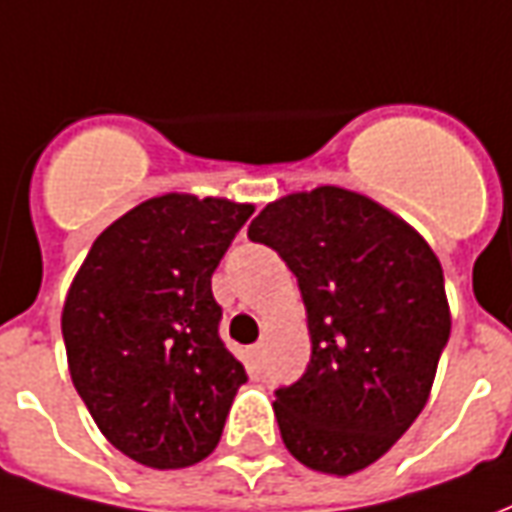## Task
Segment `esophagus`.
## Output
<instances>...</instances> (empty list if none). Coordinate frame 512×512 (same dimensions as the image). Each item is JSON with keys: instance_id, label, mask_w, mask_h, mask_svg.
Segmentation results:
<instances>
[{"instance_id": "1", "label": "esophagus", "mask_w": 512, "mask_h": 512, "mask_svg": "<svg viewBox=\"0 0 512 512\" xmlns=\"http://www.w3.org/2000/svg\"><path fill=\"white\" fill-rule=\"evenodd\" d=\"M249 359H252V365H260V359H263V343H255L249 348Z\"/></svg>"}]
</instances>
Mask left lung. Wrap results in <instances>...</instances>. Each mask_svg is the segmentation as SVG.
Masks as SVG:
<instances>
[{"label":"left lung","mask_w":512,"mask_h":512,"mask_svg":"<svg viewBox=\"0 0 512 512\" xmlns=\"http://www.w3.org/2000/svg\"><path fill=\"white\" fill-rule=\"evenodd\" d=\"M249 238L288 263L307 307L310 365L274 392L282 441L315 472H359L428 403L450 340L439 257L400 216L340 186L268 202Z\"/></svg>","instance_id":"1"}]
</instances>
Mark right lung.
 <instances>
[{"label":"right lung","mask_w":512,"mask_h":512,"mask_svg":"<svg viewBox=\"0 0 512 512\" xmlns=\"http://www.w3.org/2000/svg\"><path fill=\"white\" fill-rule=\"evenodd\" d=\"M246 202L164 194L95 238L62 307L76 392L117 450L183 469L222 439L244 365L219 337L211 277Z\"/></svg>","instance_id":"right-lung-1"}]
</instances>
